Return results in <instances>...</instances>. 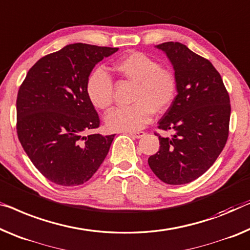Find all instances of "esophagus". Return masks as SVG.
<instances>
[{"label": "esophagus", "mask_w": 250, "mask_h": 250, "mask_svg": "<svg viewBox=\"0 0 250 250\" xmlns=\"http://www.w3.org/2000/svg\"><path fill=\"white\" fill-rule=\"evenodd\" d=\"M129 135L133 138H141L145 136V132L144 131H131V132H129Z\"/></svg>", "instance_id": "1"}]
</instances>
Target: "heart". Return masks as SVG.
Masks as SVG:
<instances>
[{
  "label": "heart",
  "mask_w": 250,
  "mask_h": 250,
  "mask_svg": "<svg viewBox=\"0 0 250 250\" xmlns=\"http://www.w3.org/2000/svg\"><path fill=\"white\" fill-rule=\"evenodd\" d=\"M117 69L137 84L132 101L126 107H117L106 114V126L115 131H135L150 121L152 113L168 110L177 95V77L173 70L162 67L156 59L139 51L122 57ZM85 92L96 109L107 110L113 103V81L101 67L89 74Z\"/></svg>",
  "instance_id": "1"
}]
</instances>
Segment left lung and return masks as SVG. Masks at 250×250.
<instances>
[{
	"mask_svg": "<svg viewBox=\"0 0 250 250\" xmlns=\"http://www.w3.org/2000/svg\"><path fill=\"white\" fill-rule=\"evenodd\" d=\"M177 77L175 101L158 122L172 131L159 138V150L148 158L152 172L164 183L181 185L196 180L217 161L229 136L231 106L220 74L210 61L183 43L164 42Z\"/></svg>",
	"mask_w": 250,
	"mask_h": 250,
	"instance_id": "left-lung-1",
	"label": "left lung"
}]
</instances>
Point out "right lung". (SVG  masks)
I'll return each mask as SVG.
<instances>
[{
    "label": "right lung",
    "mask_w": 250,
    "mask_h": 250,
    "mask_svg": "<svg viewBox=\"0 0 250 250\" xmlns=\"http://www.w3.org/2000/svg\"><path fill=\"white\" fill-rule=\"evenodd\" d=\"M118 48L67 44L33 65L17 98V133L25 154L47 180L84 184L101 166L115 135H88L100 118L85 92L94 66Z\"/></svg>",
    "instance_id": "add662e5"
}]
</instances>
